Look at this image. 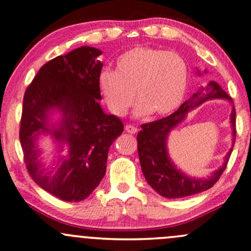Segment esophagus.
<instances>
[{"mask_svg": "<svg viewBox=\"0 0 251 251\" xmlns=\"http://www.w3.org/2000/svg\"><path fill=\"white\" fill-rule=\"evenodd\" d=\"M125 129H126V132L129 133V134H135V133L138 132V128L134 127L133 125H126Z\"/></svg>", "mask_w": 251, "mask_h": 251, "instance_id": "esophagus-1", "label": "esophagus"}]
</instances>
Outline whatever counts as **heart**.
<instances>
[{
	"mask_svg": "<svg viewBox=\"0 0 251 251\" xmlns=\"http://www.w3.org/2000/svg\"><path fill=\"white\" fill-rule=\"evenodd\" d=\"M188 63L179 54L149 46H136L124 52L115 72L103 69L98 85L113 115L126 116L135 100V115H170L186 95Z\"/></svg>",
	"mask_w": 251,
	"mask_h": 251,
	"instance_id": "heart-1",
	"label": "heart"
}]
</instances>
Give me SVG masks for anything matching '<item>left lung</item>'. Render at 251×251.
<instances>
[{"instance_id": "8db88e82", "label": "left lung", "mask_w": 251, "mask_h": 251, "mask_svg": "<svg viewBox=\"0 0 251 251\" xmlns=\"http://www.w3.org/2000/svg\"><path fill=\"white\" fill-rule=\"evenodd\" d=\"M213 98H226L231 102L229 95L223 90L217 82L212 81L207 87L201 88V90L193 94L188 100H185L178 107V110L171 113L170 116L141 125L142 129L136 136L139 160H140L141 169L146 180L158 195L166 197V198H183V197H189L206 191L218 182L226 169L234 144H235V107H233L230 115V123L233 126V147L225 156L223 166L215 170L211 177L201 179L186 176L171 162L167 151L168 134L185 119L190 110L195 109L206 100H213Z\"/></svg>"}]
</instances>
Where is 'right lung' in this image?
I'll return each mask as SVG.
<instances>
[{
	"instance_id": "right-lung-1",
	"label": "right lung",
	"mask_w": 251,
	"mask_h": 251,
	"mask_svg": "<svg viewBox=\"0 0 251 251\" xmlns=\"http://www.w3.org/2000/svg\"><path fill=\"white\" fill-rule=\"evenodd\" d=\"M102 50L78 47L52 59L39 69L26 88L23 100L20 140L31 178L41 189L63 201H81L105 175L110 146L124 131L118 117L103 112L98 75ZM62 111L59 126L48 125L52 109ZM50 132L69 155L59 159L56 171L41 169L35 140Z\"/></svg>"
}]
</instances>
